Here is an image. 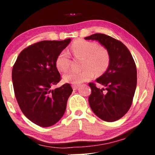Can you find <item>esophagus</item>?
<instances>
[{
  "mask_svg": "<svg viewBox=\"0 0 155 155\" xmlns=\"http://www.w3.org/2000/svg\"><path fill=\"white\" fill-rule=\"evenodd\" d=\"M79 87V84H73V89L74 90H76Z\"/></svg>",
  "mask_w": 155,
  "mask_h": 155,
  "instance_id": "34e87169",
  "label": "esophagus"
}]
</instances>
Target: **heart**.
<instances>
[{"instance_id":"obj_1","label":"heart","mask_w":155,"mask_h":155,"mask_svg":"<svg viewBox=\"0 0 155 155\" xmlns=\"http://www.w3.org/2000/svg\"><path fill=\"white\" fill-rule=\"evenodd\" d=\"M71 50L75 57L83 58L80 71H71L63 75L65 82L73 84H79L87 81L97 75L105 73L110 63V54L108 50L102 46H98L96 42L77 40L73 44ZM71 64L69 53L62 51L56 59L57 69L61 72H66Z\"/></svg>"}]
</instances>
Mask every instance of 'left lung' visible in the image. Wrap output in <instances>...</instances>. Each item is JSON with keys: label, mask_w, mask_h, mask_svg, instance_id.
I'll return each instance as SVG.
<instances>
[{"label": "left lung", "mask_w": 155, "mask_h": 155, "mask_svg": "<svg viewBox=\"0 0 155 155\" xmlns=\"http://www.w3.org/2000/svg\"><path fill=\"white\" fill-rule=\"evenodd\" d=\"M96 40L107 48L110 63L107 71L96 80L104 88L89 83L92 93L89 104L92 111L101 120L116 121L128 111L137 85V70L128 48L122 42L104 34H94L84 38Z\"/></svg>", "instance_id": "8db88e82"}]
</instances>
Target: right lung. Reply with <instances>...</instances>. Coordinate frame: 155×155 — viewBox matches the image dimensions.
Here are the masks:
<instances>
[{"label": "right lung", "mask_w": 155, "mask_h": 155, "mask_svg": "<svg viewBox=\"0 0 155 155\" xmlns=\"http://www.w3.org/2000/svg\"><path fill=\"white\" fill-rule=\"evenodd\" d=\"M71 41L34 44L21 51L12 68V84L19 107L29 120L41 127L51 126L63 117L73 92L68 83L51 90L61 80L56 57Z\"/></svg>", "instance_id": "1"}]
</instances>
